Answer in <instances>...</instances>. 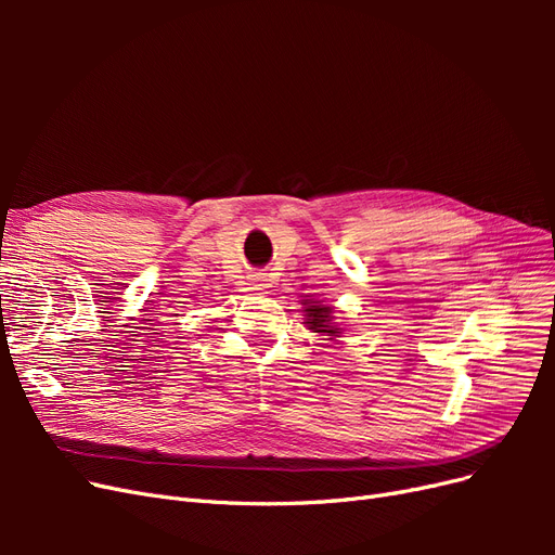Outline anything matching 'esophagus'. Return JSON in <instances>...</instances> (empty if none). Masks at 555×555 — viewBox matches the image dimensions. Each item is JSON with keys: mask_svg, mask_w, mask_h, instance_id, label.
<instances>
[{"mask_svg": "<svg viewBox=\"0 0 555 555\" xmlns=\"http://www.w3.org/2000/svg\"><path fill=\"white\" fill-rule=\"evenodd\" d=\"M249 284L255 292H266L268 287H271V280H268L263 273H255V275H249Z\"/></svg>", "mask_w": 555, "mask_h": 555, "instance_id": "1", "label": "esophagus"}]
</instances>
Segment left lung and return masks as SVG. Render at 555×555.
<instances>
[{"instance_id":"obj_1","label":"left lung","mask_w":555,"mask_h":555,"mask_svg":"<svg viewBox=\"0 0 555 555\" xmlns=\"http://www.w3.org/2000/svg\"><path fill=\"white\" fill-rule=\"evenodd\" d=\"M304 319H306V328L317 333V335H324V340H338L343 335V326L335 322V310L333 306H326L324 300H314L310 296L304 298Z\"/></svg>"}]
</instances>
